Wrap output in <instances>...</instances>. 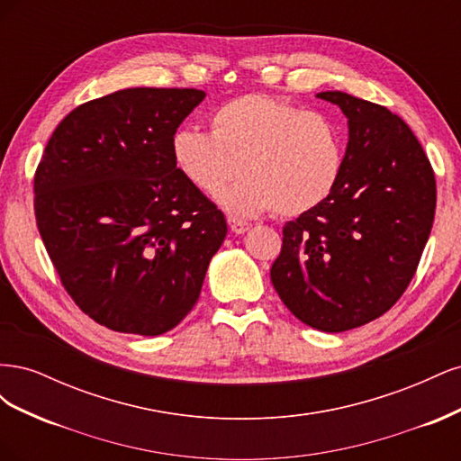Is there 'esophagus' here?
Wrapping results in <instances>:
<instances>
[{"instance_id": "1", "label": "esophagus", "mask_w": 461, "mask_h": 461, "mask_svg": "<svg viewBox=\"0 0 461 461\" xmlns=\"http://www.w3.org/2000/svg\"><path fill=\"white\" fill-rule=\"evenodd\" d=\"M229 227L234 234H244L248 229H249V222L246 221H240V219H229Z\"/></svg>"}]
</instances>
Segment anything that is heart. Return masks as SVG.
Masks as SVG:
<instances>
[{"mask_svg":"<svg viewBox=\"0 0 461 461\" xmlns=\"http://www.w3.org/2000/svg\"><path fill=\"white\" fill-rule=\"evenodd\" d=\"M212 132L178 129L171 138L176 169L200 192L213 194L240 171L217 202L234 217L273 209L296 217L323 203L340 183L346 140L323 111L263 94H246L213 111Z\"/></svg>","mask_w":461,"mask_h":461,"instance_id":"heart-1","label":"heart"}]
</instances>
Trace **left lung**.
<instances>
[{
	"mask_svg": "<svg viewBox=\"0 0 461 461\" xmlns=\"http://www.w3.org/2000/svg\"><path fill=\"white\" fill-rule=\"evenodd\" d=\"M317 97L348 119L344 171L323 203L285 225L271 283L302 323L342 332L381 317L408 288L432 229L437 185L398 115L339 90Z\"/></svg>",
	"mask_w": 461,
	"mask_h": 461,
	"instance_id": "left-lung-1",
	"label": "left lung"
}]
</instances>
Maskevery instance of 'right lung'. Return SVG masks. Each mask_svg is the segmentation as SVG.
Listing matches in <instances>:
<instances>
[{
	"label": "right lung",
	"instance_id": "right-lung-1",
	"mask_svg": "<svg viewBox=\"0 0 461 461\" xmlns=\"http://www.w3.org/2000/svg\"><path fill=\"white\" fill-rule=\"evenodd\" d=\"M203 97L196 88L97 97L58 124L38 165L34 213L50 259L78 308L111 330L175 329L227 236L225 215L171 153Z\"/></svg>",
	"mask_w": 461,
	"mask_h": 461
}]
</instances>
